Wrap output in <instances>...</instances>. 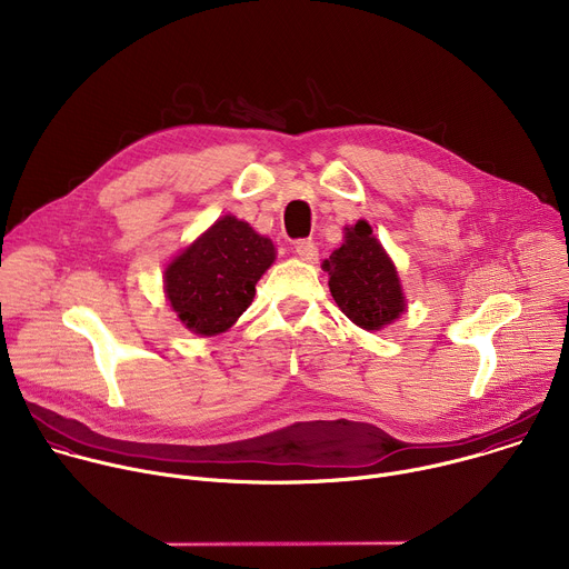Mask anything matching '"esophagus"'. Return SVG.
Returning <instances> with one entry per match:
<instances>
[{
  "mask_svg": "<svg viewBox=\"0 0 569 569\" xmlns=\"http://www.w3.org/2000/svg\"><path fill=\"white\" fill-rule=\"evenodd\" d=\"M295 252L303 259V261H308V263H315L317 261V246L312 240H306V238H301V240H297L295 242Z\"/></svg>",
  "mask_w": 569,
  "mask_h": 569,
  "instance_id": "1",
  "label": "esophagus"
}]
</instances>
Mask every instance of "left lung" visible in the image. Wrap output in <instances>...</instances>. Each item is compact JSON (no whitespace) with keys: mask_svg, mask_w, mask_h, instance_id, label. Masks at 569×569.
<instances>
[{"mask_svg":"<svg viewBox=\"0 0 569 569\" xmlns=\"http://www.w3.org/2000/svg\"><path fill=\"white\" fill-rule=\"evenodd\" d=\"M331 295L342 312L365 331L391 323L405 308L398 274L369 222L347 227L345 246L321 263Z\"/></svg>","mask_w":569,"mask_h":569,"instance_id":"obj_1","label":"left lung"}]
</instances>
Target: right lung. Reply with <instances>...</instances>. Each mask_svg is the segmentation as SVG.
<instances>
[{
	"label": "right lung",
	"instance_id": "1",
	"mask_svg": "<svg viewBox=\"0 0 569 569\" xmlns=\"http://www.w3.org/2000/svg\"><path fill=\"white\" fill-rule=\"evenodd\" d=\"M272 261V240L224 216L167 268V297L187 329L218 336L248 310Z\"/></svg>",
	"mask_w": 569,
	"mask_h": 569
}]
</instances>
